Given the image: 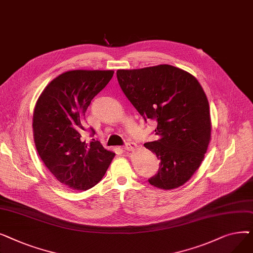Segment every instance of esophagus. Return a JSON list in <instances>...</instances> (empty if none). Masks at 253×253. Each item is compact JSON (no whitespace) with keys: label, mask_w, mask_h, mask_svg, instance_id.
<instances>
[{"label":"esophagus","mask_w":253,"mask_h":253,"mask_svg":"<svg viewBox=\"0 0 253 253\" xmlns=\"http://www.w3.org/2000/svg\"><path fill=\"white\" fill-rule=\"evenodd\" d=\"M136 147H137V145H136L134 142L128 141V142H126V143H125V145H124V149H125V151L130 152V151H134V150L136 149Z\"/></svg>","instance_id":"obj_1"}]
</instances>
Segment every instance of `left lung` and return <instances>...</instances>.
<instances>
[{
    "mask_svg": "<svg viewBox=\"0 0 253 253\" xmlns=\"http://www.w3.org/2000/svg\"><path fill=\"white\" fill-rule=\"evenodd\" d=\"M118 82L140 116L156 120L158 139L144 143L160 160L149 179L162 190L176 189L200 167L211 135L209 103L198 80L173 65L118 70Z\"/></svg>",
    "mask_w": 253,
    "mask_h": 253,
    "instance_id": "1",
    "label": "left lung"
}]
</instances>
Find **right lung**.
I'll return each instance as SVG.
<instances>
[{
  "mask_svg": "<svg viewBox=\"0 0 253 253\" xmlns=\"http://www.w3.org/2000/svg\"><path fill=\"white\" fill-rule=\"evenodd\" d=\"M113 75L114 71L65 72L53 79L37 100L33 131L38 154L56 179L73 190L94 187L115 157L99 141L87 143L81 138L88 106ZM90 129L93 135L95 131Z\"/></svg>",
  "mask_w": 253,
  "mask_h": 253,
  "instance_id": "1",
  "label": "right lung"
}]
</instances>
